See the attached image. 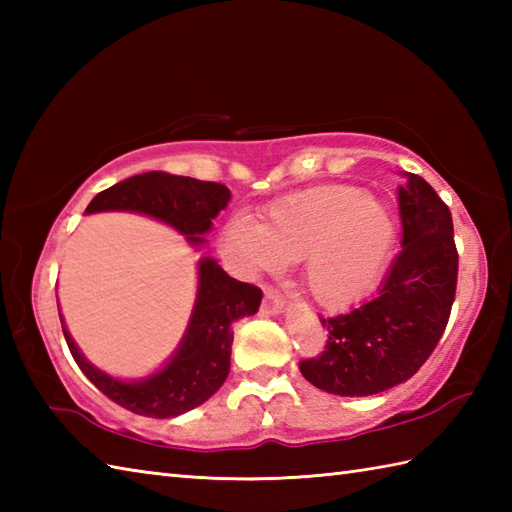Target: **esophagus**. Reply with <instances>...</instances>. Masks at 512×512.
Returning a JSON list of instances; mask_svg holds the SVG:
<instances>
[{
  "instance_id": "1",
  "label": "esophagus",
  "mask_w": 512,
  "mask_h": 512,
  "mask_svg": "<svg viewBox=\"0 0 512 512\" xmlns=\"http://www.w3.org/2000/svg\"><path fill=\"white\" fill-rule=\"evenodd\" d=\"M281 310H284V297H281L277 290L266 288L264 290V301H262V312L264 314H277Z\"/></svg>"
}]
</instances>
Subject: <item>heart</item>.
<instances>
[{"label": "heart", "mask_w": 512, "mask_h": 512, "mask_svg": "<svg viewBox=\"0 0 512 512\" xmlns=\"http://www.w3.org/2000/svg\"><path fill=\"white\" fill-rule=\"evenodd\" d=\"M396 217L367 191L328 184L264 206L259 222L233 215L220 248L239 273H277L303 259L310 295L330 310L350 308L372 292L394 253Z\"/></svg>", "instance_id": "1"}]
</instances>
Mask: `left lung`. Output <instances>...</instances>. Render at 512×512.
<instances>
[{
	"label": "left lung",
	"mask_w": 512,
	"mask_h": 512,
	"mask_svg": "<svg viewBox=\"0 0 512 512\" xmlns=\"http://www.w3.org/2000/svg\"><path fill=\"white\" fill-rule=\"evenodd\" d=\"M398 187L402 250L378 297L339 317H319L325 350L299 363L328 394L372 396L405 383L436 350L458 286L449 206L427 180L405 173Z\"/></svg>",
	"instance_id": "8db88e82"
}]
</instances>
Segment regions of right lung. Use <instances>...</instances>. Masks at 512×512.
<instances>
[{"instance_id":"right-lung-1","label":"right lung","mask_w":512,"mask_h":512,"mask_svg":"<svg viewBox=\"0 0 512 512\" xmlns=\"http://www.w3.org/2000/svg\"><path fill=\"white\" fill-rule=\"evenodd\" d=\"M231 200L220 182H204L165 171H147L101 191L85 213L136 211L156 217L187 235L193 246L204 244L213 220ZM262 290L228 277L215 259L202 257L198 264V297H195L189 328L171 361L149 378H112L85 358L70 332L61 328L72 358L81 372L116 405L138 416L173 418L209 400L224 385L231 369L233 323L259 310ZM61 317V314H59Z\"/></svg>"}]
</instances>
